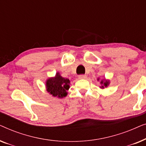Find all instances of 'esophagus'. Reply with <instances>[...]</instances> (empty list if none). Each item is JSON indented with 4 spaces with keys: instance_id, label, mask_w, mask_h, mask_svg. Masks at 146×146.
<instances>
[{
    "instance_id": "obj_1",
    "label": "esophagus",
    "mask_w": 146,
    "mask_h": 146,
    "mask_svg": "<svg viewBox=\"0 0 146 146\" xmlns=\"http://www.w3.org/2000/svg\"><path fill=\"white\" fill-rule=\"evenodd\" d=\"M78 78L79 79H86L87 78V76L86 75H79L78 76Z\"/></svg>"
}]
</instances>
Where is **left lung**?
<instances>
[{
  "mask_svg": "<svg viewBox=\"0 0 146 146\" xmlns=\"http://www.w3.org/2000/svg\"><path fill=\"white\" fill-rule=\"evenodd\" d=\"M98 80H99V78H98ZM100 84H101V86H100V88H106L108 87V86L110 84V81L108 80H102L101 82H100Z\"/></svg>",
  "mask_w": 146,
  "mask_h": 146,
  "instance_id": "obj_1",
  "label": "left lung"
}]
</instances>
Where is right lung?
Returning a JSON list of instances; mask_svg holds the SVG:
<instances>
[{
    "mask_svg": "<svg viewBox=\"0 0 146 146\" xmlns=\"http://www.w3.org/2000/svg\"><path fill=\"white\" fill-rule=\"evenodd\" d=\"M69 79L62 77L59 72L56 74L54 77L49 78L46 82V91L54 97L62 98L68 94L70 88Z\"/></svg>",
    "mask_w": 146,
    "mask_h": 146,
    "instance_id": "obj_1",
    "label": "right lung"
}]
</instances>
